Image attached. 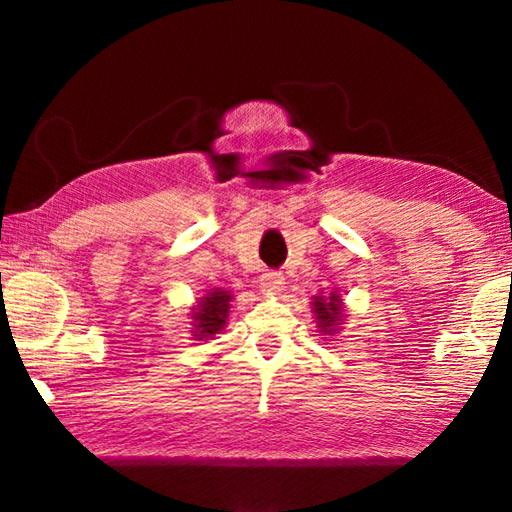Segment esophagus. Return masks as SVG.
Returning <instances> with one entry per match:
<instances>
[{
  "instance_id": "1",
  "label": "esophagus",
  "mask_w": 512,
  "mask_h": 512,
  "mask_svg": "<svg viewBox=\"0 0 512 512\" xmlns=\"http://www.w3.org/2000/svg\"><path fill=\"white\" fill-rule=\"evenodd\" d=\"M284 275L281 273H264L259 277V290L264 292V295H279L281 290H284Z\"/></svg>"
}]
</instances>
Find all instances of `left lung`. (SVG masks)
I'll return each instance as SVG.
<instances>
[{"instance_id":"obj_1","label":"left lung","mask_w":512,"mask_h":512,"mask_svg":"<svg viewBox=\"0 0 512 512\" xmlns=\"http://www.w3.org/2000/svg\"><path fill=\"white\" fill-rule=\"evenodd\" d=\"M312 312H314V323L323 336H336L341 334L343 323L347 319V310L339 290H332L328 295H314L312 297Z\"/></svg>"}]
</instances>
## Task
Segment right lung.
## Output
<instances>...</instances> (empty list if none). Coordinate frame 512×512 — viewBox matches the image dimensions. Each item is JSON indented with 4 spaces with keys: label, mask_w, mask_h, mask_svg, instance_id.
<instances>
[{
    "label": "right lung",
    "mask_w": 512,
    "mask_h": 512,
    "mask_svg": "<svg viewBox=\"0 0 512 512\" xmlns=\"http://www.w3.org/2000/svg\"><path fill=\"white\" fill-rule=\"evenodd\" d=\"M233 295L224 288H213L193 303L189 312V332L193 341H211L226 328Z\"/></svg>",
    "instance_id": "obj_1"
}]
</instances>
